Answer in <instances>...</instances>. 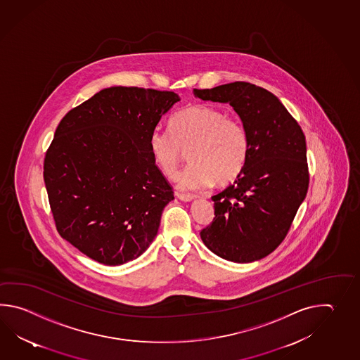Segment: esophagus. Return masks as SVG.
Segmentation results:
<instances>
[{"mask_svg":"<svg viewBox=\"0 0 360 360\" xmlns=\"http://www.w3.org/2000/svg\"><path fill=\"white\" fill-rule=\"evenodd\" d=\"M176 197L179 199H181V200H185V202H189V200L194 198L193 194H189V193H180V191H176Z\"/></svg>","mask_w":360,"mask_h":360,"instance_id":"obj_1","label":"esophagus"}]
</instances>
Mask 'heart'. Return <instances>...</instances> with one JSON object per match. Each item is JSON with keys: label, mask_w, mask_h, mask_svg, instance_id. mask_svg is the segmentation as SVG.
Instances as JSON below:
<instances>
[{"label": "heart", "mask_w": 360, "mask_h": 360, "mask_svg": "<svg viewBox=\"0 0 360 360\" xmlns=\"http://www.w3.org/2000/svg\"><path fill=\"white\" fill-rule=\"evenodd\" d=\"M169 129L155 127L149 135V152L166 176L174 177L189 153V165L179 184L184 189H198L216 181L231 183L245 167L250 138L245 124L225 115L220 108L195 104L169 118Z\"/></svg>", "instance_id": "1"}]
</instances>
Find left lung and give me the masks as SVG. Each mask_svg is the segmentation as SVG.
<instances>
[{
  "label": "left lung",
  "instance_id": "8db88e82",
  "mask_svg": "<svg viewBox=\"0 0 360 360\" xmlns=\"http://www.w3.org/2000/svg\"><path fill=\"white\" fill-rule=\"evenodd\" d=\"M199 99L229 103L250 138V154L236 183L212 197L214 217L203 243L234 262L260 260L291 229L309 188L305 135L271 92L248 82L194 89Z\"/></svg>",
  "mask_w": 360,
  "mask_h": 360
}]
</instances>
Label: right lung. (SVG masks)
<instances>
[{"mask_svg":"<svg viewBox=\"0 0 360 360\" xmlns=\"http://www.w3.org/2000/svg\"><path fill=\"white\" fill-rule=\"evenodd\" d=\"M176 92L109 87L63 117L44 180L58 233L104 265L146 251L174 189L149 152V135Z\"/></svg>","mask_w":360,"mask_h":360,"instance_id":"1","label":"right lung"}]
</instances>
